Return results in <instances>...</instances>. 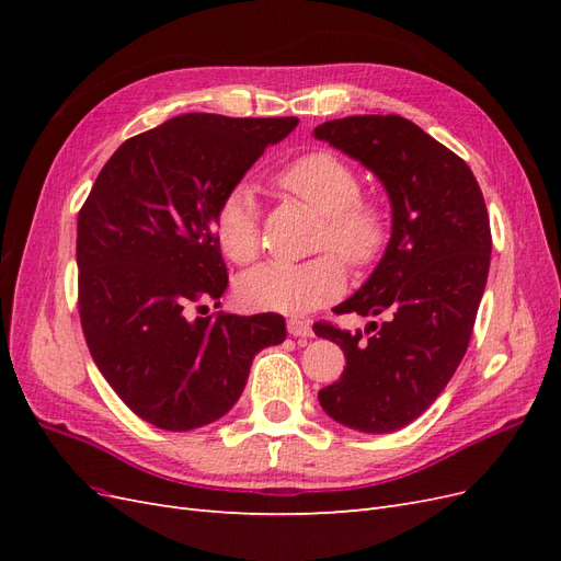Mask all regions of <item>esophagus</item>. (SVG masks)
<instances>
[{"label": "esophagus", "instance_id": "1", "mask_svg": "<svg viewBox=\"0 0 561 561\" xmlns=\"http://www.w3.org/2000/svg\"><path fill=\"white\" fill-rule=\"evenodd\" d=\"M287 332H290L293 336H311L313 328H311V322H307V320L290 318V320H287Z\"/></svg>", "mask_w": 561, "mask_h": 561}]
</instances>
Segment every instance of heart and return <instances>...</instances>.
<instances>
[{
	"instance_id": "1",
	"label": "heart",
	"mask_w": 561,
	"mask_h": 561,
	"mask_svg": "<svg viewBox=\"0 0 561 561\" xmlns=\"http://www.w3.org/2000/svg\"><path fill=\"white\" fill-rule=\"evenodd\" d=\"M276 184L322 215L318 250H334L355 268L379 260L390 219L379 201L360 196V175L346 159L325 149L311 151L278 171ZM215 233L231 262L254 260L260 250V206L252 186L236 184L227 192L215 215ZM337 259L322 252L307 262H266L243 274L236 290L250 309L309 313L344 290L346 271Z\"/></svg>"
}]
</instances>
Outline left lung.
Segmentation results:
<instances>
[{
  "instance_id": "obj_1",
  "label": "left lung",
  "mask_w": 561,
  "mask_h": 561,
  "mask_svg": "<svg viewBox=\"0 0 561 561\" xmlns=\"http://www.w3.org/2000/svg\"><path fill=\"white\" fill-rule=\"evenodd\" d=\"M313 135L369 168L393 213L381 262L334 309L383 316L381 325H313L346 355L318 400L353 431L393 433L428 410L466 355L491 260L484 196L461 157L398 114L334 118Z\"/></svg>"
}]
</instances>
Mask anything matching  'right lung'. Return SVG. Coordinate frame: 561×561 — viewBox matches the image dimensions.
<instances>
[{"mask_svg": "<svg viewBox=\"0 0 561 561\" xmlns=\"http://www.w3.org/2000/svg\"><path fill=\"white\" fill-rule=\"evenodd\" d=\"M297 116L182 114L135 135L79 210V318L114 393L147 423L192 431L241 398L252 358L285 342L278 313L186 318L227 290L215 215Z\"/></svg>", "mask_w": 561, "mask_h": 561, "instance_id": "right-lung-1", "label": "right lung"}]
</instances>
